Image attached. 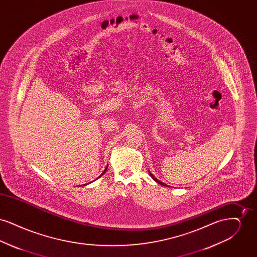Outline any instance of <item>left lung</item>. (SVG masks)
I'll return each mask as SVG.
<instances>
[{"instance_id": "1", "label": "left lung", "mask_w": 257, "mask_h": 257, "mask_svg": "<svg viewBox=\"0 0 257 257\" xmlns=\"http://www.w3.org/2000/svg\"><path fill=\"white\" fill-rule=\"evenodd\" d=\"M149 174H150V176H151V177H152V178H153V180H155V181H156V182H157V183L160 184V185H162V186H166V187H169V186H168V185H167V184H165V183H163V182H161V181H159V180H158V179H157V178H156V177H154V176H153V174H152V173H150V172H149Z\"/></svg>"}]
</instances>
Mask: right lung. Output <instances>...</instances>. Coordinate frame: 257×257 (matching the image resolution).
<instances>
[{
    "instance_id": "add662e5",
    "label": "right lung",
    "mask_w": 257,
    "mask_h": 257,
    "mask_svg": "<svg viewBox=\"0 0 257 257\" xmlns=\"http://www.w3.org/2000/svg\"><path fill=\"white\" fill-rule=\"evenodd\" d=\"M107 169H108V166H107V168H106V169H105V171H103V172H102V174H101V175H100V176H99V177H101V176H102V175H103V174H104V173H105V172H106V171H107ZM99 177H98V178H99ZM85 185H86V184H84V186H85Z\"/></svg>"
}]
</instances>
